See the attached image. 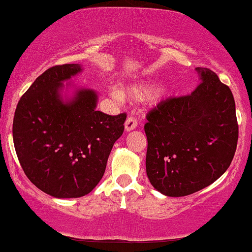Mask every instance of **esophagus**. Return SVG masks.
Listing matches in <instances>:
<instances>
[{"instance_id":"34e87169","label":"esophagus","mask_w":252,"mask_h":252,"mask_svg":"<svg viewBox=\"0 0 252 252\" xmlns=\"http://www.w3.org/2000/svg\"><path fill=\"white\" fill-rule=\"evenodd\" d=\"M137 126V120L135 119V117L130 116L126 119V124H124V129H126V131H131V130H133Z\"/></svg>"}]
</instances>
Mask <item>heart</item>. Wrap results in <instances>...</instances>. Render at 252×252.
<instances>
[{"instance_id":"heart-1","label":"heart","mask_w":252,"mask_h":252,"mask_svg":"<svg viewBox=\"0 0 252 252\" xmlns=\"http://www.w3.org/2000/svg\"><path fill=\"white\" fill-rule=\"evenodd\" d=\"M156 86L151 82H144V84H135L129 87L122 89L120 92L121 96L124 98H128L131 101H141L145 100L151 96L155 93ZM164 95L163 91H158L156 94V97H161Z\"/></svg>"}]
</instances>
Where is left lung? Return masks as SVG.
Listing matches in <instances>:
<instances>
[{"label":"left lung","mask_w":252,"mask_h":252,"mask_svg":"<svg viewBox=\"0 0 252 252\" xmlns=\"http://www.w3.org/2000/svg\"><path fill=\"white\" fill-rule=\"evenodd\" d=\"M185 96L161 101L146 115V174L158 192L185 196L218 180L230 166L238 139L230 88L209 68Z\"/></svg>","instance_id":"obj_1"}]
</instances>
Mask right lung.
<instances>
[{"instance_id": "obj_1", "label": "right lung", "mask_w": 252, "mask_h": 252, "mask_svg": "<svg viewBox=\"0 0 252 252\" xmlns=\"http://www.w3.org/2000/svg\"><path fill=\"white\" fill-rule=\"evenodd\" d=\"M82 71L79 63L57 65L38 76L16 108L12 138L25 176L58 199L80 197L102 179L126 114L96 110L93 89H76L63 100L62 89Z\"/></svg>"}]
</instances>
